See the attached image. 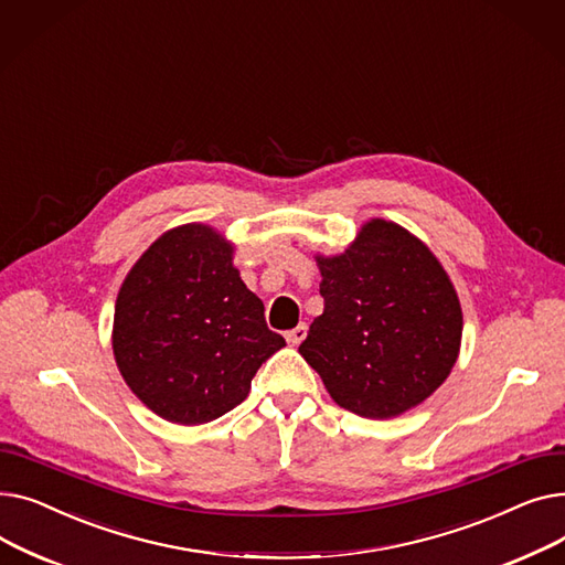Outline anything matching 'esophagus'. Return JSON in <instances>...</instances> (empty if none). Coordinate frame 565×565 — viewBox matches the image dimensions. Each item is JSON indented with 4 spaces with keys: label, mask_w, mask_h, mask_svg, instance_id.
<instances>
[{
    "label": "esophagus",
    "mask_w": 565,
    "mask_h": 565,
    "mask_svg": "<svg viewBox=\"0 0 565 565\" xmlns=\"http://www.w3.org/2000/svg\"><path fill=\"white\" fill-rule=\"evenodd\" d=\"M305 337H307V324H298V328H295V330L286 332V341L290 345H300L305 341Z\"/></svg>",
    "instance_id": "esophagus-1"
}]
</instances>
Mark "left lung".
Listing matches in <instances>:
<instances>
[{"mask_svg":"<svg viewBox=\"0 0 565 565\" xmlns=\"http://www.w3.org/2000/svg\"><path fill=\"white\" fill-rule=\"evenodd\" d=\"M322 313L300 345L337 405L392 419L449 377L462 341L458 292L437 256L396 222L369 220L337 256H313Z\"/></svg>","mask_w":565,"mask_h":565,"instance_id":"1","label":"left lung"}]
</instances>
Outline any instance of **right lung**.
I'll return each instance as SVG.
<instances>
[{
    "label": "right lung",
    "mask_w": 565,
    "mask_h": 565,
    "mask_svg": "<svg viewBox=\"0 0 565 565\" xmlns=\"http://www.w3.org/2000/svg\"><path fill=\"white\" fill-rule=\"evenodd\" d=\"M207 224L169 228L130 267L114 307L111 348L132 394L158 417L207 424L241 405L260 364L286 345Z\"/></svg>",
    "instance_id": "1"
}]
</instances>
